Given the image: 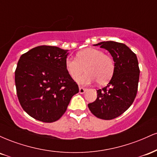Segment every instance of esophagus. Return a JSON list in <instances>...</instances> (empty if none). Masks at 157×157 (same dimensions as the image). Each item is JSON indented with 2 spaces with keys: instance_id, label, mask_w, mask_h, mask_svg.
I'll return each mask as SVG.
<instances>
[{
  "instance_id": "34e87169",
  "label": "esophagus",
  "mask_w": 157,
  "mask_h": 157,
  "mask_svg": "<svg viewBox=\"0 0 157 157\" xmlns=\"http://www.w3.org/2000/svg\"><path fill=\"white\" fill-rule=\"evenodd\" d=\"M86 91V89H84V88L82 87H79V92H80V94H84L85 92Z\"/></svg>"
}]
</instances>
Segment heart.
<instances>
[{
    "label": "heart",
    "instance_id": "obj_1",
    "mask_svg": "<svg viewBox=\"0 0 157 157\" xmlns=\"http://www.w3.org/2000/svg\"><path fill=\"white\" fill-rule=\"evenodd\" d=\"M65 64L66 71L73 80H76L85 68L86 74L77 80L79 84L84 86L96 80L100 85L107 83L115 70L114 61L111 56L105 55L102 50L91 48L78 52L76 59L68 57Z\"/></svg>",
    "mask_w": 157,
    "mask_h": 157
}]
</instances>
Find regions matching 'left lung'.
I'll return each mask as SVG.
<instances>
[{"label":"left lung","mask_w":157,"mask_h":157,"mask_svg":"<svg viewBox=\"0 0 157 157\" xmlns=\"http://www.w3.org/2000/svg\"><path fill=\"white\" fill-rule=\"evenodd\" d=\"M94 46L109 52L114 61L115 70L109 84L97 90L96 100L88 106L97 117L112 120L125 112L136 97L140 78L137 57L121 43L104 41Z\"/></svg>","instance_id":"8db88e82"}]
</instances>
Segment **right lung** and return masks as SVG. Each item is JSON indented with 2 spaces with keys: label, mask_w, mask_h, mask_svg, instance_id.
<instances>
[{
  "label": "right lung",
  "mask_w": 157,
  "mask_h": 157,
  "mask_svg": "<svg viewBox=\"0 0 157 157\" xmlns=\"http://www.w3.org/2000/svg\"><path fill=\"white\" fill-rule=\"evenodd\" d=\"M68 51L40 46L20 57L15 73L17 95L23 109L35 120L57 121L79 92L78 86L66 71Z\"/></svg>",
  "instance_id": "add662e5"
}]
</instances>
